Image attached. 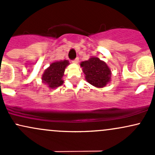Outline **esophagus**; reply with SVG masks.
I'll return each mask as SVG.
<instances>
[{
  "instance_id": "obj_1",
  "label": "esophagus",
  "mask_w": 155,
  "mask_h": 155,
  "mask_svg": "<svg viewBox=\"0 0 155 155\" xmlns=\"http://www.w3.org/2000/svg\"><path fill=\"white\" fill-rule=\"evenodd\" d=\"M79 58H76L74 60H72V63H78V62H79Z\"/></svg>"
}]
</instances>
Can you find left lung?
<instances>
[{
  "label": "left lung",
  "instance_id": "8db88e82",
  "mask_svg": "<svg viewBox=\"0 0 155 155\" xmlns=\"http://www.w3.org/2000/svg\"><path fill=\"white\" fill-rule=\"evenodd\" d=\"M85 78L89 83L97 87L106 86L111 79V71L105 62L97 58H91L81 63Z\"/></svg>",
  "mask_w": 155,
  "mask_h": 155
}]
</instances>
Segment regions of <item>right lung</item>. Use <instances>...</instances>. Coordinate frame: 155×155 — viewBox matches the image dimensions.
Here are the masks:
<instances>
[{
    "instance_id": "add662e5",
    "label": "right lung",
    "mask_w": 155,
    "mask_h": 155,
    "mask_svg": "<svg viewBox=\"0 0 155 155\" xmlns=\"http://www.w3.org/2000/svg\"><path fill=\"white\" fill-rule=\"evenodd\" d=\"M68 64V61L65 60L51 63L50 66L46 69L42 76L43 82L47 84L49 87L52 89L58 87L63 84V80L62 78L63 76L65 68Z\"/></svg>"
}]
</instances>
